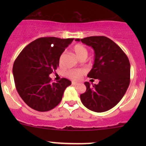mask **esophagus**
<instances>
[{
  "mask_svg": "<svg viewBox=\"0 0 146 146\" xmlns=\"http://www.w3.org/2000/svg\"><path fill=\"white\" fill-rule=\"evenodd\" d=\"M78 84H79L78 82H74V81L72 82V85H78Z\"/></svg>",
  "mask_w": 146,
  "mask_h": 146,
  "instance_id": "34e87169",
  "label": "esophagus"
}]
</instances>
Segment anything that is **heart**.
Wrapping results in <instances>:
<instances>
[{
  "label": "heart",
  "instance_id": "heart-1",
  "mask_svg": "<svg viewBox=\"0 0 146 146\" xmlns=\"http://www.w3.org/2000/svg\"><path fill=\"white\" fill-rule=\"evenodd\" d=\"M73 52L76 55V56L79 58H86L88 55V51L83 45L82 44H76L73 46ZM63 58H64V54H61V56L59 58V62H62ZM83 75V71L81 70H78V69H72V70H69L66 72V76L69 78L72 79V80H78L80 78V77Z\"/></svg>",
  "mask_w": 146,
  "mask_h": 146
}]
</instances>
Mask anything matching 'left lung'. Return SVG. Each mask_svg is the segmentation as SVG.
Masks as SVG:
<instances>
[{"label":"left lung","instance_id":"1","mask_svg":"<svg viewBox=\"0 0 146 146\" xmlns=\"http://www.w3.org/2000/svg\"><path fill=\"white\" fill-rule=\"evenodd\" d=\"M76 41L92 47L95 61L88 76L98 79V85L85 82L86 91L80 95L85 107L103 112L117 105L130 83V63L127 56L115 42L104 36H88Z\"/></svg>","mask_w":146,"mask_h":146}]
</instances>
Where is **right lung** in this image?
Here are the masks:
<instances>
[{
    "label": "right lung",
    "instance_id": "add662e5",
    "mask_svg": "<svg viewBox=\"0 0 146 146\" xmlns=\"http://www.w3.org/2000/svg\"><path fill=\"white\" fill-rule=\"evenodd\" d=\"M73 39L39 38L26 46L15 61L13 73L16 89L33 110L47 111L54 109L62 100L65 89L71 85L66 78L51 83L48 76L56 70L60 56Z\"/></svg>",
    "mask_w": 146,
    "mask_h": 146
}]
</instances>
